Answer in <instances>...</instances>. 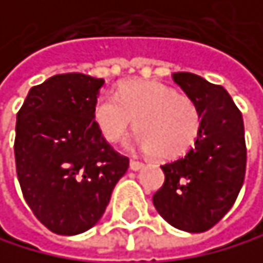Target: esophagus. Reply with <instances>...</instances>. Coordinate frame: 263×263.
<instances>
[{
    "label": "esophagus",
    "mask_w": 263,
    "mask_h": 263,
    "mask_svg": "<svg viewBox=\"0 0 263 263\" xmlns=\"http://www.w3.org/2000/svg\"><path fill=\"white\" fill-rule=\"evenodd\" d=\"M143 165H144V164H143V162H140V160H130V168H132V170H135V172H136V170H140Z\"/></svg>",
    "instance_id": "esophagus-1"
}]
</instances>
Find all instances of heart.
<instances>
[{
    "instance_id": "1",
    "label": "heart",
    "mask_w": 263,
    "mask_h": 263,
    "mask_svg": "<svg viewBox=\"0 0 263 263\" xmlns=\"http://www.w3.org/2000/svg\"><path fill=\"white\" fill-rule=\"evenodd\" d=\"M93 117L110 143L122 140L135 125V143L159 159L183 156L198 140L201 112L196 103L159 82H128L117 95L98 98Z\"/></svg>"
}]
</instances>
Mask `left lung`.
<instances>
[{
	"label": "left lung",
	"instance_id": "obj_1",
	"mask_svg": "<svg viewBox=\"0 0 263 263\" xmlns=\"http://www.w3.org/2000/svg\"><path fill=\"white\" fill-rule=\"evenodd\" d=\"M174 82L201 112V132L190 151L160 165L164 184L153 202L165 222L188 233L211 230L233 207L246 175L242 116L227 89L190 72Z\"/></svg>",
	"mask_w": 263,
	"mask_h": 263
}]
</instances>
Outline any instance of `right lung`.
Masks as SVG:
<instances>
[{"label":"right lung","instance_id":"right-lung-1","mask_svg":"<svg viewBox=\"0 0 263 263\" xmlns=\"http://www.w3.org/2000/svg\"><path fill=\"white\" fill-rule=\"evenodd\" d=\"M103 79L54 75L28 91L15 122V168L24 198L52 233L95 227L128 168L93 117Z\"/></svg>","mask_w":263,"mask_h":263}]
</instances>
